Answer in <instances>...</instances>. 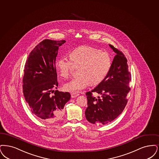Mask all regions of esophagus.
Masks as SVG:
<instances>
[{"label": "esophagus", "mask_w": 159, "mask_h": 159, "mask_svg": "<svg viewBox=\"0 0 159 159\" xmlns=\"http://www.w3.org/2000/svg\"><path fill=\"white\" fill-rule=\"evenodd\" d=\"M78 96H79L78 93H71V97L72 98H75V97H76Z\"/></svg>", "instance_id": "34e87169"}]
</instances>
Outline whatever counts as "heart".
<instances>
[{"instance_id": "obj_1", "label": "heart", "mask_w": 159, "mask_h": 159, "mask_svg": "<svg viewBox=\"0 0 159 159\" xmlns=\"http://www.w3.org/2000/svg\"><path fill=\"white\" fill-rule=\"evenodd\" d=\"M66 57L58 59L55 63L57 72L63 79L69 78L72 70L79 68L78 77L64 85V89L76 93L84 89L90 84L97 85L108 75L111 59L107 52L90 46H82L73 50Z\"/></svg>"}]
</instances>
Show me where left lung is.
Returning <instances> with one entry per match:
<instances>
[{"mask_svg": "<svg viewBox=\"0 0 159 159\" xmlns=\"http://www.w3.org/2000/svg\"><path fill=\"white\" fill-rule=\"evenodd\" d=\"M116 53L108 75L102 83L86 93L88 107L85 111L87 120L93 124L105 125L113 121L123 111L128 102L126 96L131 89V74L124 53L113 46ZM97 92L98 97L92 93Z\"/></svg>", "mask_w": 159, "mask_h": 159, "instance_id": "obj_1", "label": "left lung"}]
</instances>
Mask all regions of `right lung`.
I'll return each instance as SVG.
<instances>
[{
  "label": "right lung",
  "mask_w": 159,
  "mask_h": 159,
  "mask_svg": "<svg viewBox=\"0 0 159 159\" xmlns=\"http://www.w3.org/2000/svg\"><path fill=\"white\" fill-rule=\"evenodd\" d=\"M65 40L45 39L31 52L24 66L23 93L31 111L36 117L50 124L62 116L63 107L70 98L68 92L57 89L55 63L59 47Z\"/></svg>",
  "instance_id": "right-lung-1"
}]
</instances>
